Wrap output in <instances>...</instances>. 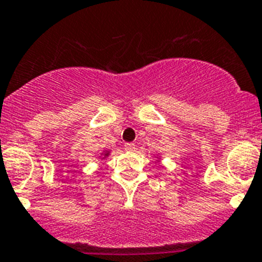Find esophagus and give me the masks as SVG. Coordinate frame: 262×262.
<instances>
[{
  "label": "esophagus",
  "mask_w": 262,
  "mask_h": 262,
  "mask_svg": "<svg viewBox=\"0 0 262 262\" xmlns=\"http://www.w3.org/2000/svg\"><path fill=\"white\" fill-rule=\"evenodd\" d=\"M124 150H125V151H128V152L136 151V145H134L133 142L125 143V145H124Z\"/></svg>",
  "instance_id": "1"
}]
</instances>
